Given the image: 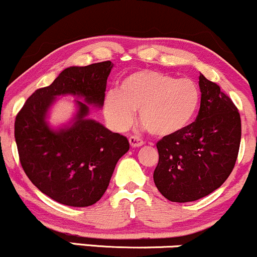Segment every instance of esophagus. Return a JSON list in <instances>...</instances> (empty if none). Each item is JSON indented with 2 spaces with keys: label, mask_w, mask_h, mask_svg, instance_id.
<instances>
[{
  "label": "esophagus",
  "mask_w": 257,
  "mask_h": 257,
  "mask_svg": "<svg viewBox=\"0 0 257 257\" xmlns=\"http://www.w3.org/2000/svg\"><path fill=\"white\" fill-rule=\"evenodd\" d=\"M129 143H131L132 147H140L144 145V140L139 137H131L129 138Z\"/></svg>",
  "instance_id": "34e87169"
}]
</instances>
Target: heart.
<instances>
[{
    "instance_id": "obj_1",
    "label": "heart",
    "mask_w": 257,
    "mask_h": 257,
    "mask_svg": "<svg viewBox=\"0 0 257 257\" xmlns=\"http://www.w3.org/2000/svg\"><path fill=\"white\" fill-rule=\"evenodd\" d=\"M200 93L188 78L176 79L157 70H139L119 82L117 91L104 98V114L114 131L132 125L134 111L152 135L159 138L178 134L192 122L199 108Z\"/></svg>"
}]
</instances>
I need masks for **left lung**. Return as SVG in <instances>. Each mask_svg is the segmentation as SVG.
Returning a JSON list of instances; mask_svg holds the SVG:
<instances>
[{
    "mask_svg": "<svg viewBox=\"0 0 257 257\" xmlns=\"http://www.w3.org/2000/svg\"><path fill=\"white\" fill-rule=\"evenodd\" d=\"M202 93L196 120L157 143L153 180L172 202H193L219 188L234 168L239 152L240 114L215 82L199 76Z\"/></svg>",
    "mask_w": 257,
    "mask_h": 257,
    "instance_id": "obj_1",
    "label": "left lung"
}]
</instances>
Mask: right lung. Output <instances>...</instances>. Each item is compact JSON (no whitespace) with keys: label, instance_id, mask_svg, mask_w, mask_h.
Masks as SVG:
<instances>
[{"label":"right lung","instance_id":"right-lung-1","mask_svg":"<svg viewBox=\"0 0 257 257\" xmlns=\"http://www.w3.org/2000/svg\"><path fill=\"white\" fill-rule=\"evenodd\" d=\"M110 60L65 69L48 87L29 96L14 123L19 161L30 181L55 202L89 206L105 193L118 159L129 150L128 139L87 119L88 106L77 101L75 123L54 132L46 122L55 96H83L102 106Z\"/></svg>","mask_w":257,"mask_h":257}]
</instances>
